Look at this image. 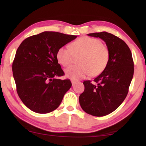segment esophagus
<instances>
[{"mask_svg": "<svg viewBox=\"0 0 146 146\" xmlns=\"http://www.w3.org/2000/svg\"><path fill=\"white\" fill-rule=\"evenodd\" d=\"M71 84H72V86H74L75 85L76 82H75V81H73V80H72V81H71Z\"/></svg>", "mask_w": 146, "mask_h": 146, "instance_id": "obj_1", "label": "esophagus"}]
</instances>
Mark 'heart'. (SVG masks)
<instances>
[{"label":"heart","instance_id":"heart-1","mask_svg":"<svg viewBox=\"0 0 146 146\" xmlns=\"http://www.w3.org/2000/svg\"><path fill=\"white\" fill-rule=\"evenodd\" d=\"M62 46L56 53V58L64 67L73 63L75 56L81 55L78 60L80 65L72 66L66 70V77L78 80L90 74L97 76L106 68L108 63L110 52L108 47L99 39L82 36L73 42L70 45Z\"/></svg>","mask_w":146,"mask_h":146}]
</instances>
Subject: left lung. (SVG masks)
<instances>
[{
    "label": "left lung",
    "mask_w": 146,
    "mask_h": 146,
    "mask_svg": "<svg viewBox=\"0 0 146 146\" xmlns=\"http://www.w3.org/2000/svg\"><path fill=\"white\" fill-rule=\"evenodd\" d=\"M105 42L110 52L108 63L102 73L83 82L84 91L79 102L86 113L103 117L114 111L126 97L134 73V64L129 47L122 39L103 31L88 34Z\"/></svg>",
    "instance_id": "1"
}]
</instances>
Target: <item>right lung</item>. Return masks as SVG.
Returning <instances> with one entry per match:
<instances>
[{
	"label": "right lung",
	"mask_w": 146,
	"mask_h": 146,
	"mask_svg": "<svg viewBox=\"0 0 146 146\" xmlns=\"http://www.w3.org/2000/svg\"><path fill=\"white\" fill-rule=\"evenodd\" d=\"M76 38L54 31H44L26 38L17 49L12 71L19 97L29 110L48 113L60 104L71 87L58 63V49Z\"/></svg>",
	"instance_id": "add662e5"
}]
</instances>
